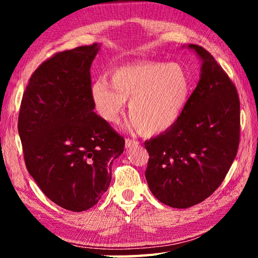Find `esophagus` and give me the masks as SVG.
Listing matches in <instances>:
<instances>
[{"instance_id":"34e87169","label":"esophagus","mask_w":258,"mask_h":258,"mask_svg":"<svg viewBox=\"0 0 258 258\" xmlns=\"http://www.w3.org/2000/svg\"><path fill=\"white\" fill-rule=\"evenodd\" d=\"M138 145H139V142L135 141V140H131V139H126L125 140V148H126V149H130V148L137 147Z\"/></svg>"}]
</instances>
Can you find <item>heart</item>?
<instances>
[{
	"label": "heart",
	"instance_id": "b5f03b06",
	"mask_svg": "<svg viewBox=\"0 0 258 258\" xmlns=\"http://www.w3.org/2000/svg\"><path fill=\"white\" fill-rule=\"evenodd\" d=\"M190 94L189 76L181 64L143 61L113 69L110 83L95 80L90 95L98 115L118 123L128 101L131 123L145 137L160 134L181 118Z\"/></svg>",
	"mask_w": 258,
	"mask_h": 258
}]
</instances>
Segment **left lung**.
Returning <instances> with one entry per match:
<instances>
[{
  "label": "left lung",
  "instance_id": "obj_1",
  "mask_svg": "<svg viewBox=\"0 0 258 258\" xmlns=\"http://www.w3.org/2000/svg\"><path fill=\"white\" fill-rule=\"evenodd\" d=\"M202 61L200 77L181 118L145 142L146 180L167 206L187 208L208 198L237 156L240 101L229 76L204 47L189 44Z\"/></svg>",
  "mask_w": 258,
  "mask_h": 258
}]
</instances>
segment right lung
Segmentation results:
<instances>
[{
	"mask_svg": "<svg viewBox=\"0 0 258 258\" xmlns=\"http://www.w3.org/2000/svg\"><path fill=\"white\" fill-rule=\"evenodd\" d=\"M100 46H80L46 60L21 100L18 132L26 167L51 202L72 212L99 202L125 146L93 111L90 69Z\"/></svg>",
	"mask_w": 258,
	"mask_h": 258,
	"instance_id": "1",
	"label": "right lung"
}]
</instances>
